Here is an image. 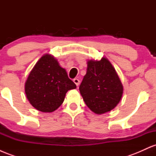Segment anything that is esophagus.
<instances>
[{"mask_svg": "<svg viewBox=\"0 0 156 156\" xmlns=\"http://www.w3.org/2000/svg\"><path fill=\"white\" fill-rule=\"evenodd\" d=\"M73 81H74V83H76V85L78 87V86H79L80 84V80L78 79V78H75L74 80H73Z\"/></svg>", "mask_w": 156, "mask_h": 156, "instance_id": "1", "label": "esophagus"}]
</instances>
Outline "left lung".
I'll list each match as a JSON object with an SVG mask.
<instances>
[{"label":"left lung","mask_w":156,"mask_h":156,"mask_svg":"<svg viewBox=\"0 0 156 156\" xmlns=\"http://www.w3.org/2000/svg\"><path fill=\"white\" fill-rule=\"evenodd\" d=\"M86 105L97 114L115 108L123 94V86L108 58L87 61V73L79 87Z\"/></svg>","instance_id":"left-lung-1"}]
</instances>
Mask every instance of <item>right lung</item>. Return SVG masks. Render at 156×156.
I'll return each mask as SVG.
<instances>
[{"instance_id": "1", "label": "right lung", "mask_w": 156, "mask_h": 156, "mask_svg": "<svg viewBox=\"0 0 156 156\" xmlns=\"http://www.w3.org/2000/svg\"><path fill=\"white\" fill-rule=\"evenodd\" d=\"M76 88L53 55H42L31 69L25 83L26 98L32 106L51 113L63 103L66 93Z\"/></svg>"}]
</instances>
